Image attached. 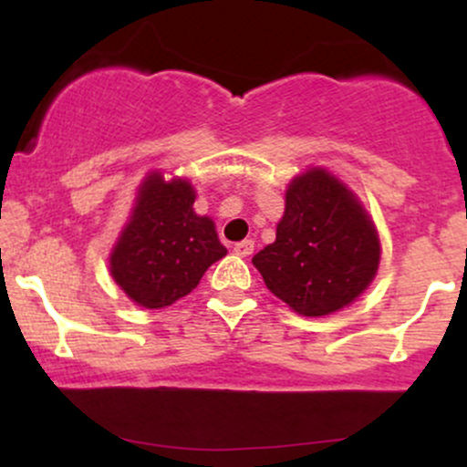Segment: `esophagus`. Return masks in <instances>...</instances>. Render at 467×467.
Instances as JSON below:
<instances>
[{
	"instance_id": "34e87169",
	"label": "esophagus",
	"mask_w": 467,
	"mask_h": 467,
	"mask_svg": "<svg viewBox=\"0 0 467 467\" xmlns=\"http://www.w3.org/2000/svg\"><path fill=\"white\" fill-rule=\"evenodd\" d=\"M252 250H254V241L252 239H244L239 244H234V254L239 256H250Z\"/></svg>"
}]
</instances>
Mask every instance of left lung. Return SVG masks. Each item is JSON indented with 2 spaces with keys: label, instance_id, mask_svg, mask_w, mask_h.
Segmentation results:
<instances>
[{
  "label": "left lung",
  "instance_id": "obj_1",
  "mask_svg": "<svg viewBox=\"0 0 467 467\" xmlns=\"http://www.w3.org/2000/svg\"><path fill=\"white\" fill-rule=\"evenodd\" d=\"M379 234L345 182L312 166L287 184L275 244L252 256L267 289L309 318L340 312L378 275Z\"/></svg>",
  "mask_w": 467,
  "mask_h": 467
}]
</instances>
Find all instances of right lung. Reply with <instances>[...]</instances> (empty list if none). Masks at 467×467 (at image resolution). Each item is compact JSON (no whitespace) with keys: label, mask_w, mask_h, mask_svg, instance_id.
<instances>
[{"label":"right lung","mask_w":467,"mask_h":467,"mask_svg":"<svg viewBox=\"0 0 467 467\" xmlns=\"http://www.w3.org/2000/svg\"><path fill=\"white\" fill-rule=\"evenodd\" d=\"M189 180L151 171L109 254V275L133 303L162 309L200 285L203 272L226 256L215 222L197 215Z\"/></svg>","instance_id":"add662e5"}]
</instances>
